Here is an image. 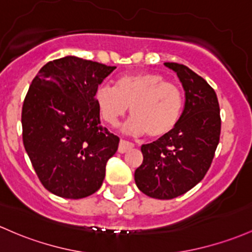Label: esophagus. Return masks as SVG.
<instances>
[{"mask_svg":"<svg viewBox=\"0 0 252 252\" xmlns=\"http://www.w3.org/2000/svg\"><path fill=\"white\" fill-rule=\"evenodd\" d=\"M132 147H134V143L126 140H121L120 146H118V152H120V153H126V151H129V149H131Z\"/></svg>","mask_w":252,"mask_h":252,"instance_id":"34e87169","label":"esophagus"}]
</instances>
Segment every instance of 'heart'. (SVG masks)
<instances>
[{
  "label": "heart",
  "instance_id": "heart-1",
  "mask_svg": "<svg viewBox=\"0 0 252 252\" xmlns=\"http://www.w3.org/2000/svg\"><path fill=\"white\" fill-rule=\"evenodd\" d=\"M94 104L101 120L116 126L130 107L132 117L126 130L151 137L164 136L178 123L183 111V92L178 85L165 81L157 73L124 74L115 82V88L99 86Z\"/></svg>",
  "mask_w": 252,
  "mask_h": 252
}]
</instances>
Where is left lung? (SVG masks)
Returning <instances> with one entry per match:
<instances>
[{"mask_svg": "<svg viewBox=\"0 0 252 252\" xmlns=\"http://www.w3.org/2000/svg\"><path fill=\"white\" fill-rule=\"evenodd\" d=\"M164 64L182 82L184 110L168 134L142 145L143 161L135 171V183L149 197L171 200L206 176L220 140L221 118L217 93L203 77L187 65Z\"/></svg>", "mask_w": 252, "mask_h": 252, "instance_id": "obj_1", "label": "left lung"}]
</instances>
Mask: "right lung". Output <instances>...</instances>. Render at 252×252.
<instances>
[{"instance_id":"add662e5","label":"right lung","mask_w":252,"mask_h":252,"mask_svg":"<svg viewBox=\"0 0 252 252\" xmlns=\"http://www.w3.org/2000/svg\"><path fill=\"white\" fill-rule=\"evenodd\" d=\"M116 67L67 56L33 79L24 100L23 141L38 178L63 198H84L103 184L120 139L100 126L94 92Z\"/></svg>"}]
</instances>
